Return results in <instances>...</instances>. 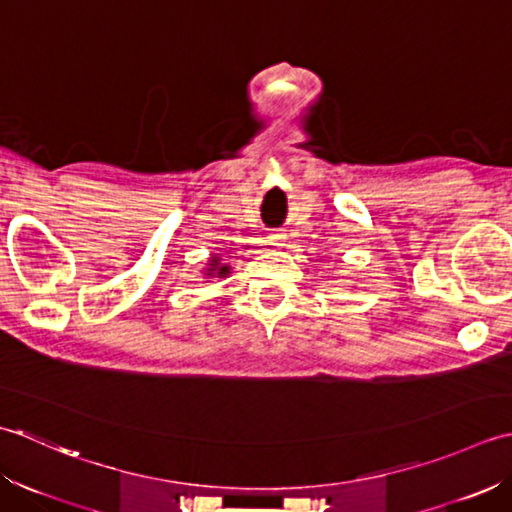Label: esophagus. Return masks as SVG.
<instances>
[{
	"label": "esophagus",
	"instance_id": "esophagus-1",
	"mask_svg": "<svg viewBox=\"0 0 512 512\" xmlns=\"http://www.w3.org/2000/svg\"><path fill=\"white\" fill-rule=\"evenodd\" d=\"M267 241H269V245H274V247H283L287 243V234L274 232V234L267 236Z\"/></svg>",
	"mask_w": 512,
	"mask_h": 512
}]
</instances>
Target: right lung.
<instances>
[{"instance_id": "add662e5", "label": "right lung", "mask_w": 512, "mask_h": 512, "mask_svg": "<svg viewBox=\"0 0 512 512\" xmlns=\"http://www.w3.org/2000/svg\"><path fill=\"white\" fill-rule=\"evenodd\" d=\"M210 271H214V269H210ZM227 271H229V267H221V269H218V271H216V274H218V276H225V274H227Z\"/></svg>"}]
</instances>
